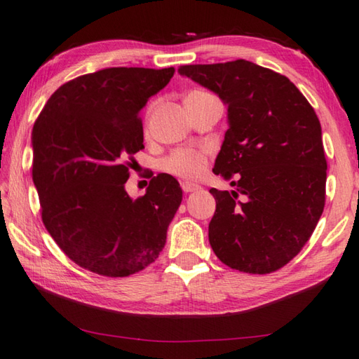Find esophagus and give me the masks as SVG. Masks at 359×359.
<instances>
[{
	"instance_id": "34e87169",
	"label": "esophagus",
	"mask_w": 359,
	"mask_h": 359,
	"mask_svg": "<svg viewBox=\"0 0 359 359\" xmlns=\"http://www.w3.org/2000/svg\"><path fill=\"white\" fill-rule=\"evenodd\" d=\"M199 185L198 184H191V182H182V190L185 193H191V191H196L199 190Z\"/></svg>"
}]
</instances>
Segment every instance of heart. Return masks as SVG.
Masks as SVG:
<instances>
[{
  "mask_svg": "<svg viewBox=\"0 0 359 359\" xmlns=\"http://www.w3.org/2000/svg\"><path fill=\"white\" fill-rule=\"evenodd\" d=\"M212 95L207 90H193L188 94L187 99L194 97ZM208 163V152L205 149H193V147H180L175 149L168 157L161 161V169L168 174L175 175L180 179H198L205 172Z\"/></svg>",
  "mask_w": 359,
  "mask_h": 359,
  "instance_id": "b5f03b06",
  "label": "heart"
}]
</instances>
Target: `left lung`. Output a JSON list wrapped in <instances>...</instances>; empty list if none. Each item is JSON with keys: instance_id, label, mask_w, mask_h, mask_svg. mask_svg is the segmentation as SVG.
Masks as SVG:
<instances>
[{"instance_id": "obj_1", "label": "left lung", "mask_w": 359, "mask_h": 359, "mask_svg": "<svg viewBox=\"0 0 359 359\" xmlns=\"http://www.w3.org/2000/svg\"><path fill=\"white\" fill-rule=\"evenodd\" d=\"M179 72L217 93L229 113L213 172L236 190H210L213 252L243 273L283 269L308 243L325 207L327 158L314 108L287 76L245 60Z\"/></svg>"}]
</instances>
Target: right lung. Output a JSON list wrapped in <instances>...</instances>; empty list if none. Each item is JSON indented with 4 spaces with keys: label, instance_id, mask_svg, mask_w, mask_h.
I'll return each instance as SVG.
<instances>
[{
    "label": "right lung",
    "instance_id": "right-lung-1",
    "mask_svg": "<svg viewBox=\"0 0 359 359\" xmlns=\"http://www.w3.org/2000/svg\"><path fill=\"white\" fill-rule=\"evenodd\" d=\"M174 67H111L57 88L32 128V180L43 226L81 269L108 278L144 270L166 243L179 182L154 175L144 196L126 191L144 144L141 108Z\"/></svg>",
    "mask_w": 359,
    "mask_h": 359
}]
</instances>
